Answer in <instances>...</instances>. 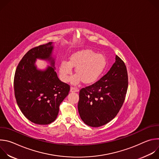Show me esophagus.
Instances as JSON below:
<instances>
[{"mask_svg": "<svg viewBox=\"0 0 159 159\" xmlns=\"http://www.w3.org/2000/svg\"><path fill=\"white\" fill-rule=\"evenodd\" d=\"M78 89L76 87H70V92H77L78 91Z\"/></svg>", "mask_w": 159, "mask_h": 159, "instance_id": "esophagus-1", "label": "esophagus"}]
</instances>
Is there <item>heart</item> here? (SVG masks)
<instances>
[{
  "instance_id": "heart-1",
  "label": "heart",
  "mask_w": 159,
  "mask_h": 159,
  "mask_svg": "<svg viewBox=\"0 0 159 159\" xmlns=\"http://www.w3.org/2000/svg\"><path fill=\"white\" fill-rule=\"evenodd\" d=\"M106 60L104 55L97 54L90 50H83L74 53L69 60H63L59 66L61 79L64 82L69 80L72 74L73 66H75L77 75L71 79L76 84L82 79L84 83H93L96 81L105 69Z\"/></svg>"
}]
</instances>
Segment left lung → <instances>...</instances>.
Returning <instances> with one entry per match:
<instances>
[{
  "mask_svg": "<svg viewBox=\"0 0 159 159\" xmlns=\"http://www.w3.org/2000/svg\"><path fill=\"white\" fill-rule=\"evenodd\" d=\"M128 80L126 65L116 55L115 62L106 75L80 90L78 110L84 123L99 127L115 118L125 101Z\"/></svg>",
  "mask_w": 159,
  "mask_h": 159,
  "instance_id": "left-lung-1",
  "label": "left lung"
}]
</instances>
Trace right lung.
I'll use <instances>...</instances> for the list:
<instances>
[{"mask_svg": "<svg viewBox=\"0 0 159 159\" xmlns=\"http://www.w3.org/2000/svg\"><path fill=\"white\" fill-rule=\"evenodd\" d=\"M53 49L52 42H49L29 50L19 61L14 75L17 104L25 116L38 125H48L56 120L59 106L70 89L60 80L55 71ZM36 58L48 60L52 66L45 71L38 70Z\"/></svg>", "mask_w": 159, "mask_h": 159, "instance_id": "right-lung-1", "label": "right lung"}]
</instances>
